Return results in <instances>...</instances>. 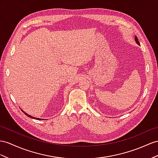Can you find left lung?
Instances as JSON below:
<instances>
[{
	"instance_id": "1",
	"label": "left lung",
	"mask_w": 158,
	"mask_h": 158,
	"mask_svg": "<svg viewBox=\"0 0 158 158\" xmlns=\"http://www.w3.org/2000/svg\"><path fill=\"white\" fill-rule=\"evenodd\" d=\"M135 41H136V43L138 44H139V41H138V39H137V37H135Z\"/></svg>"
}]
</instances>
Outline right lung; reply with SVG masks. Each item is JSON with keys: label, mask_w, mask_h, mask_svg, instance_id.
<instances>
[{"label": "right lung", "mask_w": 158, "mask_h": 158, "mask_svg": "<svg viewBox=\"0 0 158 158\" xmlns=\"http://www.w3.org/2000/svg\"><path fill=\"white\" fill-rule=\"evenodd\" d=\"M22 111H23V110H22ZM23 113H24V114H25L27 116H28V117H29V118H33V119H38V120H40V119H39V118H33V117H32V116H31V115H29V114H27V113H25V111H23Z\"/></svg>", "instance_id": "obj_1"}]
</instances>
